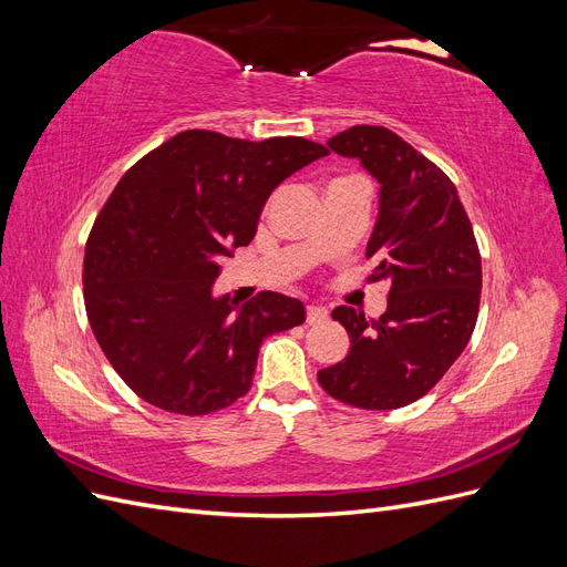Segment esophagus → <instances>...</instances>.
Returning a JSON list of instances; mask_svg holds the SVG:
<instances>
[{"mask_svg": "<svg viewBox=\"0 0 567 567\" xmlns=\"http://www.w3.org/2000/svg\"><path fill=\"white\" fill-rule=\"evenodd\" d=\"M326 317H329V312H326V307H321V305H307V323H321V321H326Z\"/></svg>", "mask_w": 567, "mask_h": 567, "instance_id": "obj_1", "label": "esophagus"}]
</instances>
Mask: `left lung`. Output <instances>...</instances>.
Returning <instances> with one entry per match:
<instances>
[{
    "label": "left lung",
    "mask_w": 567,
    "mask_h": 567,
    "mask_svg": "<svg viewBox=\"0 0 567 567\" xmlns=\"http://www.w3.org/2000/svg\"><path fill=\"white\" fill-rule=\"evenodd\" d=\"M329 148L357 158L381 184L367 257L371 281H388V310L369 321L340 305L350 352L317 373L333 400L357 409H400L431 390L468 346L477 321L483 265L471 219L442 169L379 125H354Z\"/></svg>",
    "instance_id": "left-lung-1"
}]
</instances>
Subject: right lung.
<instances>
[{
    "label": "right lung",
    "mask_w": 567,
    "mask_h": 567,
    "mask_svg": "<svg viewBox=\"0 0 567 567\" xmlns=\"http://www.w3.org/2000/svg\"><path fill=\"white\" fill-rule=\"evenodd\" d=\"M329 148L302 136L265 142L186 130L134 163L84 246V307L96 342L140 398L203 416L250 390L271 333L305 305L262 290L215 298L219 260L248 246L269 194Z\"/></svg>",
    "instance_id": "obj_1"
}]
</instances>
